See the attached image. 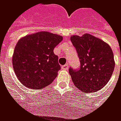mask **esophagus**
<instances>
[{"instance_id":"esophagus-1","label":"esophagus","mask_w":121,"mask_h":121,"mask_svg":"<svg viewBox=\"0 0 121 121\" xmlns=\"http://www.w3.org/2000/svg\"><path fill=\"white\" fill-rule=\"evenodd\" d=\"M61 69H62L63 70H65V71H68V70H69V64H68V63L65 64L64 65L62 66Z\"/></svg>"}]
</instances>
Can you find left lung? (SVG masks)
<instances>
[{
  "instance_id": "obj_1",
  "label": "left lung",
  "mask_w": 121,
  "mask_h": 121,
  "mask_svg": "<svg viewBox=\"0 0 121 121\" xmlns=\"http://www.w3.org/2000/svg\"><path fill=\"white\" fill-rule=\"evenodd\" d=\"M71 41L81 63L79 69H69L74 85L83 92H97L108 84L113 73L112 49L104 41L89 34L73 35Z\"/></svg>"
}]
</instances>
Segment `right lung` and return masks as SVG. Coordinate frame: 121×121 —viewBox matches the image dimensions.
Instances as JSON below:
<instances>
[{
	"mask_svg": "<svg viewBox=\"0 0 121 121\" xmlns=\"http://www.w3.org/2000/svg\"><path fill=\"white\" fill-rule=\"evenodd\" d=\"M63 37L39 32L21 38L16 43L12 64L18 79L30 89H41L50 84L60 69L53 50Z\"/></svg>",
	"mask_w": 121,
	"mask_h": 121,
	"instance_id": "add662e5",
	"label": "right lung"
}]
</instances>
